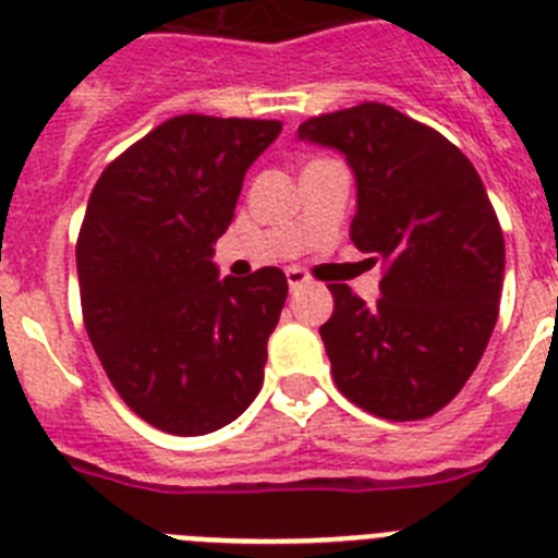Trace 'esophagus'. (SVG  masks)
Returning <instances> with one entry per match:
<instances>
[{
  "mask_svg": "<svg viewBox=\"0 0 558 558\" xmlns=\"http://www.w3.org/2000/svg\"><path fill=\"white\" fill-rule=\"evenodd\" d=\"M288 284H290V290H299V288H304V284H310V276L304 274L302 268H290L288 270Z\"/></svg>",
  "mask_w": 558,
  "mask_h": 558,
  "instance_id": "34e87169",
  "label": "esophagus"
}]
</instances>
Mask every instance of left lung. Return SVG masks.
<instances>
[{"mask_svg": "<svg viewBox=\"0 0 558 558\" xmlns=\"http://www.w3.org/2000/svg\"><path fill=\"white\" fill-rule=\"evenodd\" d=\"M299 140L347 156L349 236L386 265L374 304L329 284L322 340L335 386L379 418L433 416L472 377L497 322L506 243L481 175L441 133L383 102L313 117Z\"/></svg>", "mask_w": 558, "mask_h": 558, "instance_id": "8db88e82", "label": "left lung"}]
</instances>
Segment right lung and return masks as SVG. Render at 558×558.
Listing matches in <instances>:
<instances>
[{
	"mask_svg": "<svg viewBox=\"0 0 558 558\" xmlns=\"http://www.w3.org/2000/svg\"><path fill=\"white\" fill-rule=\"evenodd\" d=\"M279 131L181 113L117 156L88 198L77 236L88 340L125 405L172 436L220 430L263 388L288 279L279 268L220 279L211 245Z\"/></svg>",
	"mask_w": 558,
	"mask_h": 558,
	"instance_id": "right-lung-1",
	"label": "right lung"
}]
</instances>
